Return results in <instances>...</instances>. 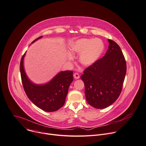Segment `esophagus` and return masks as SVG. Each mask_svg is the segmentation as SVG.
Instances as JSON below:
<instances>
[{"instance_id": "1", "label": "esophagus", "mask_w": 146, "mask_h": 146, "mask_svg": "<svg viewBox=\"0 0 146 146\" xmlns=\"http://www.w3.org/2000/svg\"><path fill=\"white\" fill-rule=\"evenodd\" d=\"M74 77L75 79H79L80 78V76H79V75L78 73H75L74 74Z\"/></svg>"}]
</instances>
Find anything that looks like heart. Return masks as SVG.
<instances>
[{
  "mask_svg": "<svg viewBox=\"0 0 146 146\" xmlns=\"http://www.w3.org/2000/svg\"><path fill=\"white\" fill-rule=\"evenodd\" d=\"M71 52L79 54V62L84 66H90L98 61L104 49L103 42L99 39H80L73 42L70 47ZM70 60L72 56L69 54Z\"/></svg>",
  "mask_w": 146,
  "mask_h": 146,
  "instance_id": "1",
  "label": "heart"
}]
</instances>
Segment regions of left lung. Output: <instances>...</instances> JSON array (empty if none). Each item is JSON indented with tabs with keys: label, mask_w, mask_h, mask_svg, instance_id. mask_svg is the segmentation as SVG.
I'll list each match as a JSON object with an SVG mask.
<instances>
[{
	"label": "left lung",
	"mask_w": 146,
	"mask_h": 146,
	"mask_svg": "<svg viewBox=\"0 0 146 146\" xmlns=\"http://www.w3.org/2000/svg\"><path fill=\"white\" fill-rule=\"evenodd\" d=\"M108 41L105 56L86 68L80 76L88 103L98 109L110 106L118 98L126 72V61L120 47L114 41Z\"/></svg>",
	"instance_id": "left-lung-1"
}]
</instances>
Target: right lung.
<instances>
[{"instance_id": "right-lung-1", "label": "right lung", "mask_w": 146, "mask_h": 146, "mask_svg": "<svg viewBox=\"0 0 146 146\" xmlns=\"http://www.w3.org/2000/svg\"><path fill=\"white\" fill-rule=\"evenodd\" d=\"M42 38H38L32 42ZM23 56L20 62V73L23 86L29 99L36 106L46 112L58 110L65 103L68 88L73 81V72L65 71L58 73L46 84L36 85L32 82L27 77L24 68Z\"/></svg>"}]
</instances>
